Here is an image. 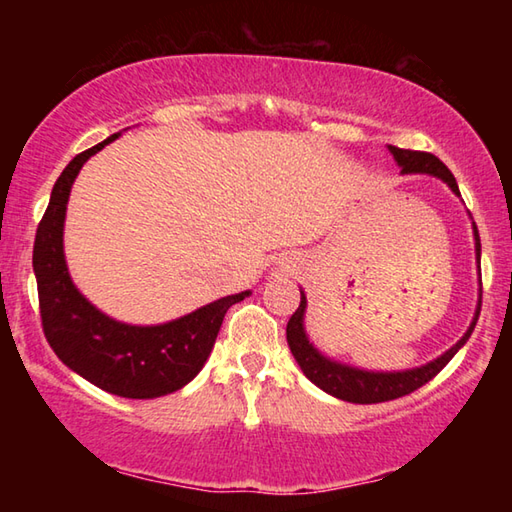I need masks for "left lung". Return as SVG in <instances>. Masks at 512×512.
I'll return each mask as SVG.
<instances>
[{
	"mask_svg": "<svg viewBox=\"0 0 512 512\" xmlns=\"http://www.w3.org/2000/svg\"><path fill=\"white\" fill-rule=\"evenodd\" d=\"M388 151L397 162V167L402 169V173H427V176L440 178L443 183L452 189L456 196H461L456 185V178L452 176L443 162H440L436 155L431 153H422V151H406V149H397V146H388ZM472 232H474V253H476V266L481 264V239H479V230L472 221ZM481 271V268H479ZM479 311H481V287H479V302H476V311L470 327L467 332L461 336V341H456L452 348L447 352L440 354L429 363L418 368H409V370H366V368H357L350 366V363H341L327 354L320 352L314 343L309 341V334L305 329V314H307V296L305 291L300 289V307L296 309V314L289 318L287 325V343L291 348L293 359L298 361L300 370L305 372V377L309 381L325 391L327 395L339 397L343 402H352V404H377V402H388V400H397V397H404L413 391H418L420 386L427 384L433 377L443 370L449 361H452L454 354L463 348L474 332L476 320H479Z\"/></svg>",
	"mask_w": 512,
	"mask_h": 512,
	"instance_id": "left-lung-1",
	"label": "left lung"
}]
</instances>
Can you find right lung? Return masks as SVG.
I'll list each match as a JSON object with an SVG mask.
<instances>
[{"instance_id":"right-lung-1","label":"right lung","mask_w":512,"mask_h":512,"mask_svg":"<svg viewBox=\"0 0 512 512\" xmlns=\"http://www.w3.org/2000/svg\"><path fill=\"white\" fill-rule=\"evenodd\" d=\"M119 135L79 153L60 173L36 232L33 273L42 329L56 357L101 391L128 400H153L180 391L201 372L225 311L250 291L219 298L167 323L131 325L103 314L76 289L63 246L69 192L83 164Z\"/></svg>"}]
</instances>
